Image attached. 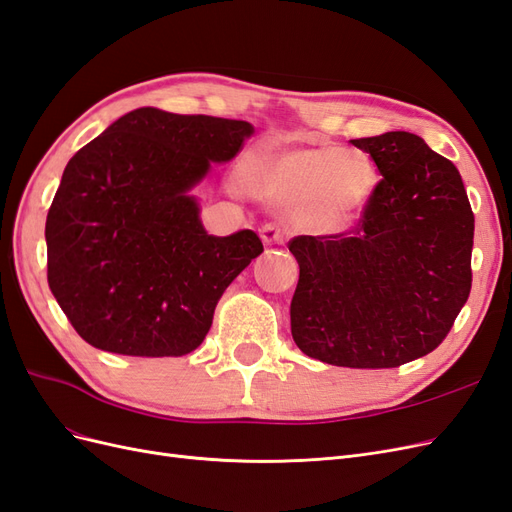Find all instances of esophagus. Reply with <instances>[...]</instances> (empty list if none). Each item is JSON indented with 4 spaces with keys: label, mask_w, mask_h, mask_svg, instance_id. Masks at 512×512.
Returning a JSON list of instances; mask_svg holds the SVG:
<instances>
[{
    "label": "esophagus",
    "mask_w": 512,
    "mask_h": 512,
    "mask_svg": "<svg viewBox=\"0 0 512 512\" xmlns=\"http://www.w3.org/2000/svg\"><path fill=\"white\" fill-rule=\"evenodd\" d=\"M260 237H262V241H265L267 245L282 243L284 241V230L277 226V224H262Z\"/></svg>",
    "instance_id": "1"
}]
</instances>
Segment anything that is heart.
I'll return each instance as SVG.
<instances>
[{
    "label": "heart",
    "instance_id": "1",
    "mask_svg": "<svg viewBox=\"0 0 512 512\" xmlns=\"http://www.w3.org/2000/svg\"><path fill=\"white\" fill-rule=\"evenodd\" d=\"M250 181L273 203L305 211L316 228L335 232L359 218L380 177L363 153L318 145L258 158L250 166Z\"/></svg>",
    "mask_w": 512,
    "mask_h": 512
}]
</instances>
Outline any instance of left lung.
Masks as SVG:
<instances>
[{"label": "left lung", "mask_w": 512, "mask_h": 512, "mask_svg": "<svg viewBox=\"0 0 512 512\" xmlns=\"http://www.w3.org/2000/svg\"><path fill=\"white\" fill-rule=\"evenodd\" d=\"M380 170L350 232L294 237L292 339L354 369L399 367L436 350L472 288L474 213L459 170L421 136L356 138Z\"/></svg>", "instance_id": "obj_1"}]
</instances>
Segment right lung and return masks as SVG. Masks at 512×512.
Segmentation results:
<instances>
[{
  "instance_id": "1",
  "label": "right lung",
  "mask_w": 512,
  "mask_h": 512,
  "mask_svg": "<svg viewBox=\"0 0 512 512\" xmlns=\"http://www.w3.org/2000/svg\"><path fill=\"white\" fill-rule=\"evenodd\" d=\"M252 134L247 121L143 106L74 153L46 215V267L87 344L128 356L203 344L262 241L254 230L209 235L192 190Z\"/></svg>"
}]
</instances>
